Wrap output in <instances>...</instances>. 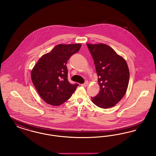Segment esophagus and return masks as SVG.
Masks as SVG:
<instances>
[{
    "label": "esophagus",
    "mask_w": 156,
    "mask_h": 156,
    "mask_svg": "<svg viewBox=\"0 0 156 156\" xmlns=\"http://www.w3.org/2000/svg\"><path fill=\"white\" fill-rule=\"evenodd\" d=\"M88 82H85L84 83L82 84L81 85L82 87H87V86H88Z\"/></svg>",
    "instance_id": "obj_1"
}]
</instances>
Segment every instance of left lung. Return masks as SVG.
Returning a JSON list of instances; mask_svg holds the SVG:
<instances>
[{"mask_svg": "<svg viewBox=\"0 0 156 156\" xmlns=\"http://www.w3.org/2000/svg\"><path fill=\"white\" fill-rule=\"evenodd\" d=\"M93 58L100 86L99 93L91 97L97 106L107 109L116 105L124 97L129 81L125 59L105 44H87Z\"/></svg>", "mask_w": 156, "mask_h": 156, "instance_id": "8db88e82", "label": "left lung"}]
</instances>
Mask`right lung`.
<instances>
[{"label": "right lung", "mask_w": 156, "mask_h": 156, "mask_svg": "<svg viewBox=\"0 0 156 156\" xmlns=\"http://www.w3.org/2000/svg\"><path fill=\"white\" fill-rule=\"evenodd\" d=\"M81 47V44L57 45L51 52L43 55L32 69V82L47 104L59 106L64 103L79 85L68 81L66 64Z\"/></svg>", "instance_id": "add662e5"}]
</instances>
